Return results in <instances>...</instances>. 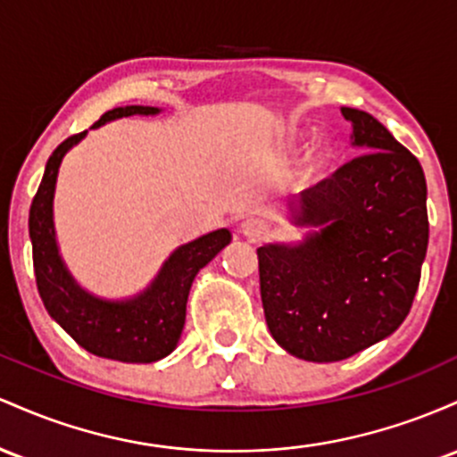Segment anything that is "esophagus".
<instances>
[{
	"label": "esophagus",
	"mask_w": 457,
	"mask_h": 457,
	"mask_svg": "<svg viewBox=\"0 0 457 457\" xmlns=\"http://www.w3.org/2000/svg\"><path fill=\"white\" fill-rule=\"evenodd\" d=\"M242 233L248 239H253V242H259V239L268 237L270 227H268V222H265V220L248 218V220H244V222H242Z\"/></svg>",
	"instance_id": "esophagus-1"
}]
</instances>
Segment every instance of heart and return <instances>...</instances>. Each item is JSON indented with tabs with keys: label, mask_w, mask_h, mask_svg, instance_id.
Returning a JSON list of instances; mask_svg holds the SVG:
<instances>
[{
	"label": "heart",
	"mask_w": 457,
	"mask_h": 457,
	"mask_svg": "<svg viewBox=\"0 0 457 457\" xmlns=\"http://www.w3.org/2000/svg\"><path fill=\"white\" fill-rule=\"evenodd\" d=\"M312 157H315V160H326V155H328V145L326 142H317L315 146H312Z\"/></svg>",
	"instance_id": "obj_1"
}]
</instances>
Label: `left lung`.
Here are the masks:
<instances>
[{"instance_id":"1","label":"left lung","mask_w":457,"mask_h":457,"mask_svg":"<svg viewBox=\"0 0 457 457\" xmlns=\"http://www.w3.org/2000/svg\"><path fill=\"white\" fill-rule=\"evenodd\" d=\"M353 160L289 201L297 244L259 254L265 321L283 350L335 362L391 337L406 320L428 253V186L417 157L371 114L341 107Z\"/></svg>"}]
</instances>
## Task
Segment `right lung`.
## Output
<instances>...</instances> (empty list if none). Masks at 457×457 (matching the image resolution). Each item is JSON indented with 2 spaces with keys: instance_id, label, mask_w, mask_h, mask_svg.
<instances>
[{
  "instance_id": "add662e5",
  "label": "right lung",
  "mask_w": 457,
  "mask_h": 457,
  "mask_svg": "<svg viewBox=\"0 0 457 457\" xmlns=\"http://www.w3.org/2000/svg\"><path fill=\"white\" fill-rule=\"evenodd\" d=\"M160 112V107L151 105L114 107L105 112L92 129L116 118L155 116ZM86 133L88 131L71 136L51 153L29 209V239L38 294L49 315L95 356L120 362L162 361L181 339L194 278L224 245L230 244V230H212L194 242L179 245L140 294L125 300H105L86 291L66 268L54 224V194L60 163L77 142L84 140Z\"/></svg>"
}]
</instances>
